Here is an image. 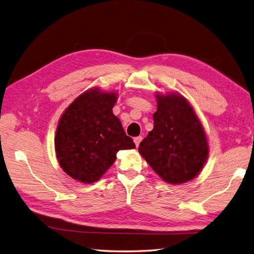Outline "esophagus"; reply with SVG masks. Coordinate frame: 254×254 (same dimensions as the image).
<instances>
[{
	"mask_svg": "<svg viewBox=\"0 0 254 254\" xmlns=\"http://www.w3.org/2000/svg\"><path fill=\"white\" fill-rule=\"evenodd\" d=\"M142 136H136V137H134V143H135V146L136 147H138V145H139V143H141V141H142Z\"/></svg>",
	"mask_w": 254,
	"mask_h": 254,
	"instance_id": "1",
	"label": "esophagus"
}]
</instances>
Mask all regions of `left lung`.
<instances>
[{"label":"left lung","instance_id":"8db88e82","mask_svg":"<svg viewBox=\"0 0 254 254\" xmlns=\"http://www.w3.org/2000/svg\"><path fill=\"white\" fill-rule=\"evenodd\" d=\"M154 128L139 144L138 152L165 182L181 185L193 180L208 158L203 124L179 93H156Z\"/></svg>","mask_w":254,"mask_h":254}]
</instances>
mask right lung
Instances as JSON below:
<instances>
[{
	"instance_id": "right-lung-1",
	"label": "right lung",
	"mask_w": 254,
	"mask_h": 254,
	"mask_svg": "<svg viewBox=\"0 0 254 254\" xmlns=\"http://www.w3.org/2000/svg\"><path fill=\"white\" fill-rule=\"evenodd\" d=\"M118 91L93 87L73 100L59 120L55 148L58 163L72 179L98 181L121 149L135 148L112 108Z\"/></svg>"
}]
</instances>
